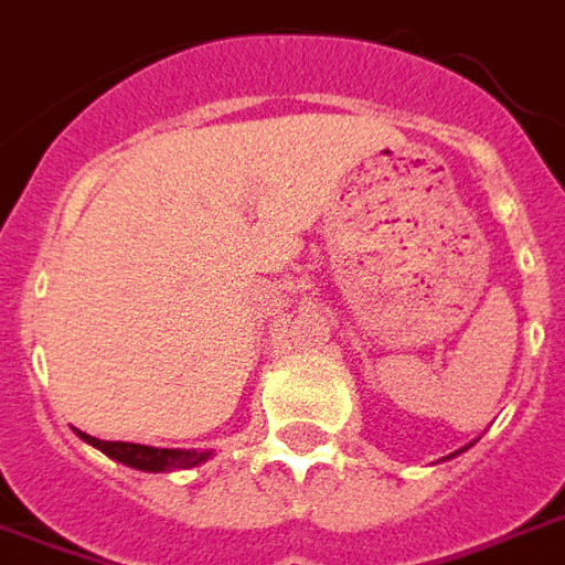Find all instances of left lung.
I'll return each mask as SVG.
<instances>
[{
	"label": "left lung",
	"mask_w": 565,
	"mask_h": 565,
	"mask_svg": "<svg viewBox=\"0 0 565 565\" xmlns=\"http://www.w3.org/2000/svg\"><path fill=\"white\" fill-rule=\"evenodd\" d=\"M469 446H472V443H469ZM469 446H466V448H469ZM466 448H460V451H466ZM460 451H457V455H460Z\"/></svg>",
	"instance_id": "obj_1"
}]
</instances>
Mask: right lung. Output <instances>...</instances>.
<instances>
[{
    "label": "right lung",
    "instance_id": "obj_1",
    "mask_svg": "<svg viewBox=\"0 0 565 565\" xmlns=\"http://www.w3.org/2000/svg\"><path fill=\"white\" fill-rule=\"evenodd\" d=\"M75 434L87 446L99 448L102 455H108L110 460L131 466V469H140V472H179V469H193V466L211 460L213 455V451H195V448H154L140 446V443H108V439H96L78 428H75Z\"/></svg>",
    "mask_w": 565,
    "mask_h": 565
}]
</instances>
